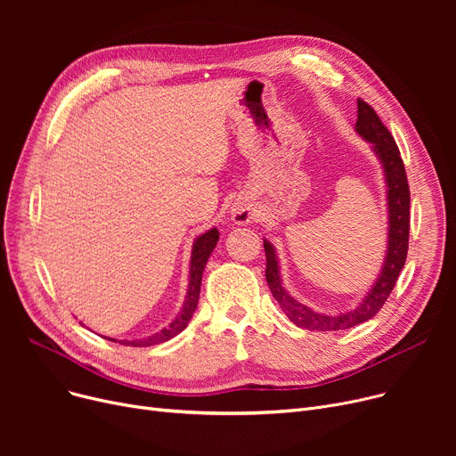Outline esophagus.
<instances>
[{"label": "esophagus", "mask_w": 456, "mask_h": 456, "mask_svg": "<svg viewBox=\"0 0 456 456\" xmlns=\"http://www.w3.org/2000/svg\"><path fill=\"white\" fill-rule=\"evenodd\" d=\"M231 218L238 225L251 224L255 220V208L246 201H238L231 207Z\"/></svg>", "instance_id": "obj_1"}]
</instances>
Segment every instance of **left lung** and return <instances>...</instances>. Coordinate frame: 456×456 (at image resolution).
Listing matches in <instances>:
<instances>
[{
  "label": "left lung",
  "instance_id": "obj_1",
  "mask_svg": "<svg viewBox=\"0 0 456 456\" xmlns=\"http://www.w3.org/2000/svg\"><path fill=\"white\" fill-rule=\"evenodd\" d=\"M356 124L354 131L366 142L379 159L387 181V201H388V248L382 262L380 273L370 292L354 308L340 314L316 313L310 306L294 299L284 290L281 281V268L275 248L265 240L266 251V281L275 301L281 305L282 313L292 323L308 330H344L371 320L385 305L392 294L397 277L404 266L406 251H409V231H411V191L406 183V172L401 153L390 131L380 122L377 112L362 100L356 102Z\"/></svg>",
  "mask_w": 456,
  "mask_h": 456
}]
</instances>
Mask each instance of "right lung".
<instances>
[{
    "label": "right lung",
    "mask_w": 456,
    "mask_h": 456,
    "mask_svg": "<svg viewBox=\"0 0 456 456\" xmlns=\"http://www.w3.org/2000/svg\"><path fill=\"white\" fill-rule=\"evenodd\" d=\"M218 238L220 232L216 227L208 229L207 232L200 234L196 238L194 246H191V256H190V281H188V290H186V297L183 303L181 313L175 316V320L166 325L162 330L151 334L148 338H136V340H114V338H107L110 342H118L122 346H131V347H148V346H155V344H162L172 340L174 337L181 330L186 329V325L191 320V314H194V310L198 306L200 301V290H201V277H203V270L207 266V260L210 256V253L214 251L216 244H218Z\"/></svg>",
    "instance_id": "right-lung-1"
}]
</instances>
